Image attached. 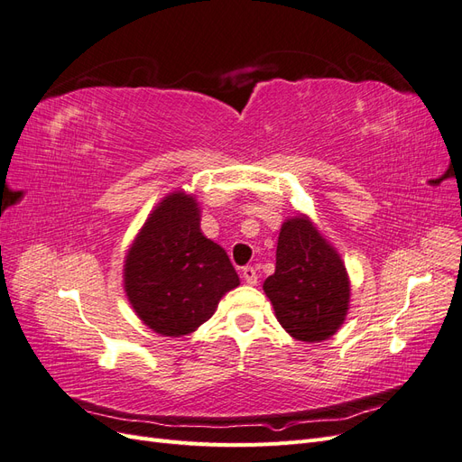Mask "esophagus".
Returning a JSON list of instances; mask_svg holds the SVG:
<instances>
[{
    "instance_id": "obj_1",
    "label": "esophagus",
    "mask_w": 462,
    "mask_h": 462,
    "mask_svg": "<svg viewBox=\"0 0 462 462\" xmlns=\"http://www.w3.org/2000/svg\"><path fill=\"white\" fill-rule=\"evenodd\" d=\"M243 277H245V282L248 285H256L258 283V273H256V270L253 268V265H246V268H243Z\"/></svg>"
}]
</instances>
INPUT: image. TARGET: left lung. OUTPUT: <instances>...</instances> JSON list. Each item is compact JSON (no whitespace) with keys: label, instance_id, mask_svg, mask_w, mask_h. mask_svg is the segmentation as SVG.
I'll list each match as a JSON object with an SVG mask.
<instances>
[{"label":"left lung","instance_id":"obj_1","mask_svg":"<svg viewBox=\"0 0 462 462\" xmlns=\"http://www.w3.org/2000/svg\"><path fill=\"white\" fill-rule=\"evenodd\" d=\"M263 292L291 337L319 343L345 321L351 283L337 250L309 217L295 216L279 231L275 272L263 282Z\"/></svg>","mask_w":462,"mask_h":462}]
</instances>
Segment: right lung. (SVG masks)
<instances>
[{
	"label": "right lung",
	"instance_id": "right-lung-1",
	"mask_svg": "<svg viewBox=\"0 0 462 462\" xmlns=\"http://www.w3.org/2000/svg\"><path fill=\"white\" fill-rule=\"evenodd\" d=\"M123 273L133 310L165 337L197 331L239 285L226 250L200 231L199 202L183 190L167 194L150 214Z\"/></svg>",
	"mask_w": 462,
	"mask_h": 462
}]
</instances>
